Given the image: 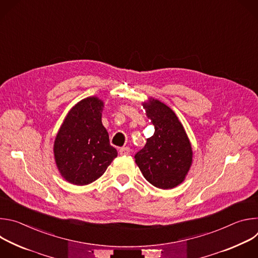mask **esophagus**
Here are the masks:
<instances>
[{
	"label": "esophagus",
	"mask_w": 258,
	"mask_h": 258,
	"mask_svg": "<svg viewBox=\"0 0 258 258\" xmlns=\"http://www.w3.org/2000/svg\"><path fill=\"white\" fill-rule=\"evenodd\" d=\"M120 155H130L131 154V149L128 147H122V148L119 149Z\"/></svg>",
	"instance_id": "obj_1"
}]
</instances>
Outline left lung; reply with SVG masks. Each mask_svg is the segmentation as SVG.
<instances>
[{"label":"left lung","instance_id":"left-lung-1","mask_svg":"<svg viewBox=\"0 0 258 258\" xmlns=\"http://www.w3.org/2000/svg\"><path fill=\"white\" fill-rule=\"evenodd\" d=\"M144 107L155 132L135 155L136 163L153 186L159 189L174 188L185 179L192 164L190 141L168 106L153 99Z\"/></svg>","mask_w":258,"mask_h":258}]
</instances>
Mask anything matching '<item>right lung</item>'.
I'll return each mask as SVG.
<instances>
[{"label": "right lung", "instance_id": "1", "mask_svg": "<svg viewBox=\"0 0 258 258\" xmlns=\"http://www.w3.org/2000/svg\"><path fill=\"white\" fill-rule=\"evenodd\" d=\"M103 102L90 97L67 114L54 144L61 175L73 185L85 186L99 178L117 156L102 124Z\"/></svg>", "mask_w": 258, "mask_h": 258}]
</instances>
